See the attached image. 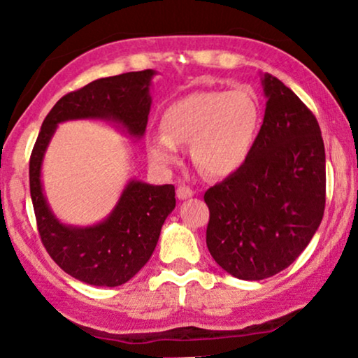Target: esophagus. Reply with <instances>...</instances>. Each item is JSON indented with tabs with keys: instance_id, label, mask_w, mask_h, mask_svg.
Here are the masks:
<instances>
[{
	"instance_id": "obj_1",
	"label": "esophagus",
	"mask_w": 358,
	"mask_h": 358,
	"mask_svg": "<svg viewBox=\"0 0 358 358\" xmlns=\"http://www.w3.org/2000/svg\"><path fill=\"white\" fill-rule=\"evenodd\" d=\"M176 194H178L179 199H189V197H192L194 191H192L191 187H187V186H179L178 191H176Z\"/></svg>"
}]
</instances>
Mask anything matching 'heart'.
Returning a JSON list of instances; mask_svg holds the SVG:
<instances>
[{"mask_svg": "<svg viewBox=\"0 0 358 358\" xmlns=\"http://www.w3.org/2000/svg\"><path fill=\"white\" fill-rule=\"evenodd\" d=\"M260 121L257 99L242 87L191 92L162 113V132L148 138V156L159 169H169L179 162V145L191 144L194 164L206 176L227 178L249 159Z\"/></svg>", "mask_w": 358, "mask_h": 358, "instance_id": "heart-1", "label": "heart"}]
</instances>
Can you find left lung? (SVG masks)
I'll return each instance as SVG.
<instances>
[{"instance_id": "8db88e82", "label": "left lung", "mask_w": 358, "mask_h": 358, "mask_svg": "<svg viewBox=\"0 0 358 358\" xmlns=\"http://www.w3.org/2000/svg\"><path fill=\"white\" fill-rule=\"evenodd\" d=\"M266 114L244 166L207 189L206 242L242 280H262L294 262L325 209V148L310 109L284 83L262 76Z\"/></svg>"}]
</instances>
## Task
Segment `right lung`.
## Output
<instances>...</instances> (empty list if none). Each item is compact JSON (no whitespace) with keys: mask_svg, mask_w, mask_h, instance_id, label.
I'll use <instances>...</instances> for the list:
<instances>
[{"mask_svg":"<svg viewBox=\"0 0 358 358\" xmlns=\"http://www.w3.org/2000/svg\"><path fill=\"white\" fill-rule=\"evenodd\" d=\"M156 71L101 78L68 92L43 121L29 159V191L41 242L51 259L74 279L98 287L126 284L145 266L156 249L161 227L176 207L172 184L152 186L131 179L103 222L87 227L63 224L43 192L41 166L59 122L104 119L131 138H143L151 111L149 86Z\"/></svg>","mask_w":358,"mask_h":358,"instance_id":"obj_1","label":"right lung"}]
</instances>
